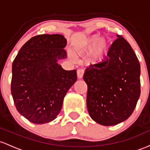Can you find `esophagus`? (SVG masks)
Returning <instances> with one entry per match:
<instances>
[{
	"label": "esophagus",
	"instance_id": "obj_1",
	"mask_svg": "<svg viewBox=\"0 0 150 150\" xmlns=\"http://www.w3.org/2000/svg\"><path fill=\"white\" fill-rule=\"evenodd\" d=\"M84 74V70L82 69H79L77 70V76L79 79H81L83 77V75Z\"/></svg>",
	"mask_w": 150,
	"mask_h": 150
}]
</instances>
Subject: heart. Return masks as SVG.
Instances as JSON below:
<instances>
[{"mask_svg": "<svg viewBox=\"0 0 150 150\" xmlns=\"http://www.w3.org/2000/svg\"><path fill=\"white\" fill-rule=\"evenodd\" d=\"M107 47V42L104 39L99 40L98 35H95L87 38L75 48L76 53L84 54L90 52L92 50V57L95 61H98L102 58Z\"/></svg>", "mask_w": 150, "mask_h": 150, "instance_id": "obj_1", "label": "heart"}]
</instances>
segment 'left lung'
Wrapping results in <instances>:
<instances>
[{
    "mask_svg": "<svg viewBox=\"0 0 150 150\" xmlns=\"http://www.w3.org/2000/svg\"><path fill=\"white\" fill-rule=\"evenodd\" d=\"M109 48L105 59L91 64L83 74L88 86L86 104L91 118L103 125L127 120L140 96V64L122 35Z\"/></svg>",
    "mask_w": 150,
    "mask_h": 150,
    "instance_id": "obj_1",
    "label": "left lung"
}]
</instances>
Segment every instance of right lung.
<instances>
[{
	"label": "right lung",
	"instance_id": "right-lung-1",
	"mask_svg": "<svg viewBox=\"0 0 150 150\" xmlns=\"http://www.w3.org/2000/svg\"><path fill=\"white\" fill-rule=\"evenodd\" d=\"M63 35H39L22 47L12 65L11 93L18 111L35 124L56 118L64 98L77 80L57 61L67 57Z\"/></svg>",
	"mask_w": 150,
	"mask_h": 150
}]
</instances>
